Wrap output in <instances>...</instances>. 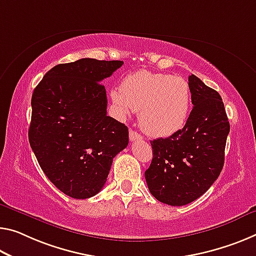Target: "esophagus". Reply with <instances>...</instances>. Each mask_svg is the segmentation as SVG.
<instances>
[{
    "mask_svg": "<svg viewBox=\"0 0 256 256\" xmlns=\"http://www.w3.org/2000/svg\"><path fill=\"white\" fill-rule=\"evenodd\" d=\"M129 138H130V140H142V136L135 130H130L129 132Z\"/></svg>",
    "mask_w": 256,
    "mask_h": 256,
    "instance_id": "obj_1",
    "label": "esophagus"
}]
</instances>
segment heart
<instances>
[{"label":"heart","mask_w":256,"mask_h":256,"mask_svg":"<svg viewBox=\"0 0 256 256\" xmlns=\"http://www.w3.org/2000/svg\"><path fill=\"white\" fill-rule=\"evenodd\" d=\"M190 87L183 78L140 70L124 78L111 98L121 116L140 111V127L148 135L167 137L183 127L190 110Z\"/></svg>","instance_id":"b5f03b06"}]
</instances>
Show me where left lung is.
Here are the masks:
<instances>
[{
    "label": "left lung",
    "instance_id": "1",
    "mask_svg": "<svg viewBox=\"0 0 256 256\" xmlns=\"http://www.w3.org/2000/svg\"><path fill=\"white\" fill-rule=\"evenodd\" d=\"M194 104L186 124L167 138L151 140L153 158L145 172L159 202L184 206L198 199L218 178L230 124L220 94L194 74L188 76Z\"/></svg>",
    "mask_w": 256,
    "mask_h": 256
}]
</instances>
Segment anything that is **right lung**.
<instances>
[{
    "mask_svg": "<svg viewBox=\"0 0 256 256\" xmlns=\"http://www.w3.org/2000/svg\"><path fill=\"white\" fill-rule=\"evenodd\" d=\"M122 64L82 58L56 65L33 92L30 148L50 182L72 198L97 194L128 145L127 126L106 114L102 84Z\"/></svg>",
    "mask_w": 256,
    "mask_h": 256,
    "instance_id": "right-lung-1",
    "label": "right lung"
}]
</instances>
